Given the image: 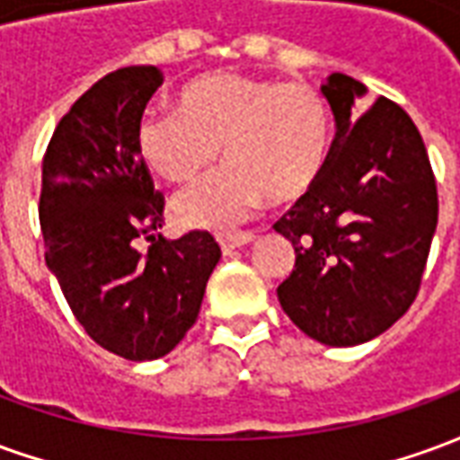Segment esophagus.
<instances>
[{
	"mask_svg": "<svg viewBox=\"0 0 460 460\" xmlns=\"http://www.w3.org/2000/svg\"><path fill=\"white\" fill-rule=\"evenodd\" d=\"M256 239V234L253 231H241V234H219L217 241H219V246L224 253H231L234 249H241V246H246L251 241Z\"/></svg>",
	"mask_w": 460,
	"mask_h": 460,
	"instance_id": "34e87169",
	"label": "esophagus"
}]
</instances>
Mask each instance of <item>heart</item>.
<instances>
[{
	"label": "heart",
	"instance_id": "b5f03b06",
	"mask_svg": "<svg viewBox=\"0 0 460 460\" xmlns=\"http://www.w3.org/2000/svg\"><path fill=\"white\" fill-rule=\"evenodd\" d=\"M335 118L325 93L303 81L214 71L180 91V108L137 120V152L157 177L187 184L224 150L229 164L172 204L187 226L226 229L270 197L290 204L315 190L328 167Z\"/></svg>",
	"mask_w": 460,
	"mask_h": 460
}]
</instances>
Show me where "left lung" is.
<instances>
[{
	"label": "left lung",
	"mask_w": 460,
	"mask_h": 460,
	"mask_svg": "<svg viewBox=\"0 0 460 460\" xmlns=\"http://www.w3.org/2000/svg\"><path fill=\"white\" fill-rule=\"evenodd\" d=\"M335 115L332 155L315 190L273 229L296 249L280 308L308 338L352 347L382 335L414 303L438 194L414 120L392 101L332 74L320 88Z\"/></svg>",
	"instance_id": "left-lung-1"
}]
</instances>
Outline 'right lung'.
<instances>
[{
  "mask_svg": "<svg viewBox=\"0 0 460 460\" xmlns=\"http://www.w3.org/2000/svg\"><path fill=\"white\" fill-rule=\"evenodd\" d=\"M160 68L103 75L56 125L41 162L39 221L46 266L75 320L132 362L172 352L199 315L221 249L209 231L162 239L164 199L135 142ZM147 238V254L137 239Z\"/></svg>",
  "mask_w": 460,
  "mask_h": 460,
  "instance_id": "obj_1",
  "label": "right lung"
}]
</instances>
